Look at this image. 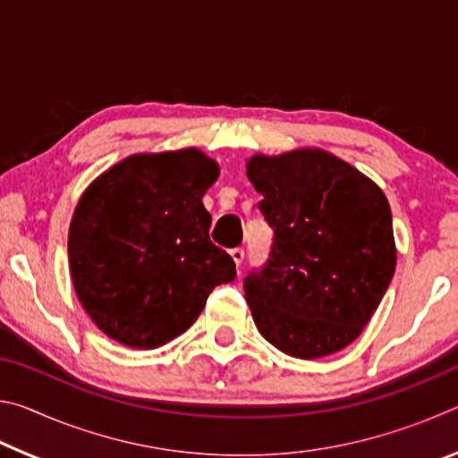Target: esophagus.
I'll use <instances>...</instances> for the list:
<instances>
[{
	"instance_id": "34e87169",
	"label": "esophagus",
	"mask_w": 458,
	"mask_h": 458,
	"mask_svg": "<svg viewBox=\"0 0 458 458\" xmlns=\"http://www.w3.org/2000/svg\"><path fill=\"white\" fill-rule=\"evenodd\" d=\"M230 257L234 259L236 267H242V260H244V250H242V248H234V250H230Z\"/></svg>"
}]
</instances>
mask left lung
<instances>
[{"mask_svg":"<svg viewBox=\"0 0 458 458\" xmlns=\"http://www.w3.org/2000/svg\"><path fill=\"white\" fill-rule=\"evenodd\" d=\"M246 175L275 242L244 293L260 335L299 360L353 344L396 270L392 212L376 182L317 147L257 153Z\"/></svg>","mask_w":458,"mask_h":458,"instance_id":"left-lung-1","label":"left lung"}]
</instances>
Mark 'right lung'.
I'll use <instances>...</instances> for the list:
<instances>
[{"instance_id": "add662e5", "label": "right lung", "mask_w": 458, "mask_h": 458, "mask_svg": "<svg viewBox=\"0 0 458 458\" xmlns=\"http://www.w3.org/2000/svg\"><path fill=\"white\" fill-rule=\"evenodd\" d=\"M220 167L196 147L135 153L92 180L68 230V265L97 327L155 350L198 319L216 286L234 281L230 254L210 240L204 193Z\"/></svg>"}]
</instances>
